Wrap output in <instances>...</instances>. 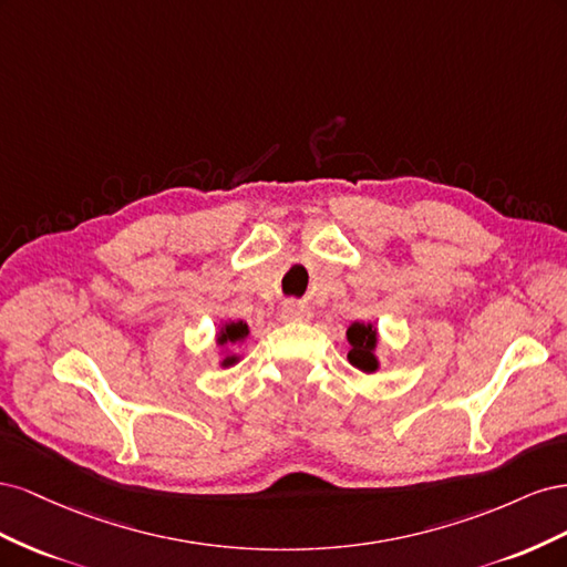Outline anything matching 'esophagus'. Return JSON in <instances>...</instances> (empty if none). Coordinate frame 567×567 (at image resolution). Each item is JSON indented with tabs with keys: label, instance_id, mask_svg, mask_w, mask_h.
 Segmentation results:
<instances>
[{
	"label": "esophagus",
	"instance_id": "esophagus-1",
	"mask_svg": "<svg viewBox=\"0 0 567 567\" xmlns=\"http://www.w3.org/2000/svg\"><path fill=\"white\" fill-rule=\"evenodd\" d=\"M312 312L307 310L305 305H298V302H286L281 307V319L286 321H310Z\"/></svg>",
	"mask_w": 567,
	"mask_h": 567
}]
</instances>
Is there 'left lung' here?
I'll list each match as a JSON object with an SVG mask.
<instances>
[{
    "instance_id": "left-lung-1",
    "label": "left lung",
    "mask_w": 567,
    "mask_h": 567,
    "mask_svg": "<svg viewBox=\"0 0 567 567\" xmlns=\"http://www.w3.org/2000/svg\"><path fill=\"white\" fill-rule=\"evenodd\" d=\"M350 342V352H348V362L364 371V373H375L381 369L379 357H375V348H379V329H375L373 321H352L348 326L346 333Z\"/></svg>"
}]
</instances>
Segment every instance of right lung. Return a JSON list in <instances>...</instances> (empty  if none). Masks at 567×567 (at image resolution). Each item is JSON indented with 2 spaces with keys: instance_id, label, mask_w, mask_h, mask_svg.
<instances>
[{
  "instance_id": "obj_1",
  "label": "right lung",
  "mask_w": 567,
  "mask_h": 567,
  "mask_svg": "<svg viewBox=\"0 0 567 567\" xmlns=\"http://www.w3.org/2000/svg\"><path fill=\"white\" fill-rule=\"evenodd\" d=\"M248 336H250V326L244 319H238V321H234V319L219 321V329L215 333V346L219 348L217 354L221 357L219 359V367L221 369H229V367L241 362V354H236L231 350L241 346V342H246Z\"/></svg>"
}]
</instances>
